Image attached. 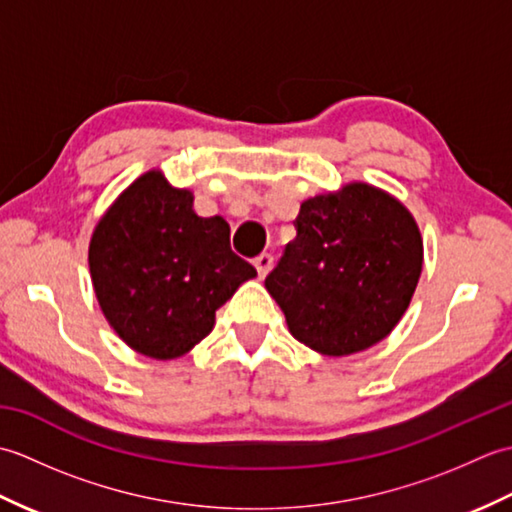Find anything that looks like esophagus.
Here are the masks:
<instances>
[{"mask_svg": "<svg viewBox=\"0 0 512 512\" xmlns=\"http://www.w3.org/2000/svg\"><path fill=\"white\" fill-rule=\"evenodd\" d=\"M273 255H268V253H262L259 257H255V268H257V273H259V277H266L268 273H270V268H273Z\"/></svg>", "mask_w": 512, "mask_h": 512, "instance_id": "34e87169", "label": "esophagus"}]
</instances>
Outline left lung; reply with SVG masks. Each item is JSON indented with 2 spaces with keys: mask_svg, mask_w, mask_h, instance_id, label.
Here are the masks:
<instances>
[{
  "mask_svg": "<svg viewBox=\"0 0 512 512\" xmlns=\"http://www.w3.org/2000/svg\"><path fill=\"white\" fill-rule=\"evenodd\" d=\"M297 237L266 277L290 334L328 356L383 341L409 308L422 270V237L411 213L372 184L301 204Z\"/></svg>",
  "mask_w": 512,
  "mask_h": 512,
  "instance_id": "left-lung-1",
  "label": "left lung"
}]
</instances>
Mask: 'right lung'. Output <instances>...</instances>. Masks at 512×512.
I'll use <instances>...</instances> for the list:
<instances>
[{
	"label": "right lung",
	"mask_w": 512,
	"mask_h": 512,
	"mask_svg": "<svg viewBox=\"0 0 512 512\" xmlns=\"http://www.w3.org/2000/svg\"><path fill=\"white\" fill-rule=\"evenodd\" d=\"M220 215L200 217L193 195L147 171L96 224L90 275L96 299L132 350L169 361L213 330L215 310L257 270L231 250Z\"/></svg>",
	"instance_id": "1"
}]
</instances>
